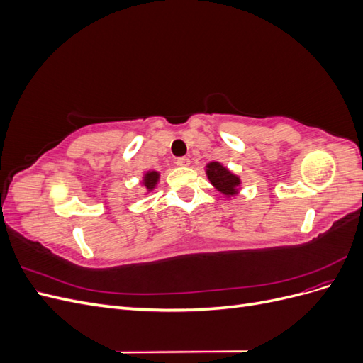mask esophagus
I'll use <instances>...</instances> for the list:
<instances>
[{
  "instance_id": "34e87169",
  "label": "esophagus",
  "mask_w": 363,
  "mask_h": 363,
  "mask_svg": "<svg viewBox=\"0 0 363 363\" xmlns=\"http://www.w3.org/2000/svg\"><path fill=\"white\" fill-rule=\"evenodd\" d=\"M175 163H177L179 167H189L191 159H189V157H179L177 162H175Z\"/></svg>"
}]
</instances>
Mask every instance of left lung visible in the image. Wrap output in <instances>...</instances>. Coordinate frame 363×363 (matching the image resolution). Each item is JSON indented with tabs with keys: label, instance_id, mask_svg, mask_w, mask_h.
Listing matches in <instances>:
<instances>
[{
	"label": "left lung",
	"instance_id": "obj_1",
	"mask_svg": "<svg viewBox=\"0 0 363 363\" xmlns=\"http://www.w3.org/2000/svg\"><path fill=\"white\" fill-rule=\"evenodd\" d=\"M206 174H207V179L211 180V183L219 192H223L227 196H233L238 194L239 186H240V179L233 172H230L219 162L207 163Z\"/></svg>",
	"mask_w": 363,
	"mask_h": 363
}]
</instances>
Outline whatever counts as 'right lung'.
<instances>
[{"label":"right lung","mask_w":363,"mask_h":363,"mask_svg":"<svg viewBox=\"0 0 363 363\" xmlns=\"http://www.w3.org/2000/svg\"><path fill=\"white\" fill-rule=\"evenodd\" d=\"M160 179V174L157 171H147L144 174V180H142V183H144V186L147 188L148 192H151L152 189L156 188V184Z\"/></svg>","instance_id":"obj_1"}]
</instances>
